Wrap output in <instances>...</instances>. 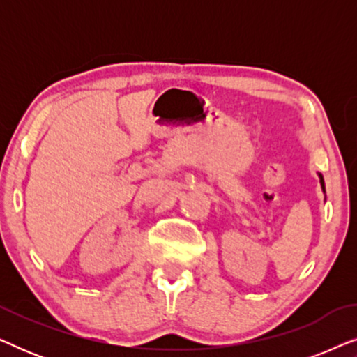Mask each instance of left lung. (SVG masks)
Listing matches in <instances>:
<instances>
[{
    "instance_id": "obj_1",
    "label": "left lung",
    "mask_w": 357,
    "mask_h": 357,
    "mask_svg": "<svg viewBox=\"0 0 357 357\" xmlns=\"http://www.w3.org/2000/svg\"><path fill=\"white\" fill-rule=\"evenodd\" d=\"M320 178H321V177H320ZM320 182H321V187H324V190H325V185H324V178H321V180H320Z\"/></svg>"
}]
</instances>
